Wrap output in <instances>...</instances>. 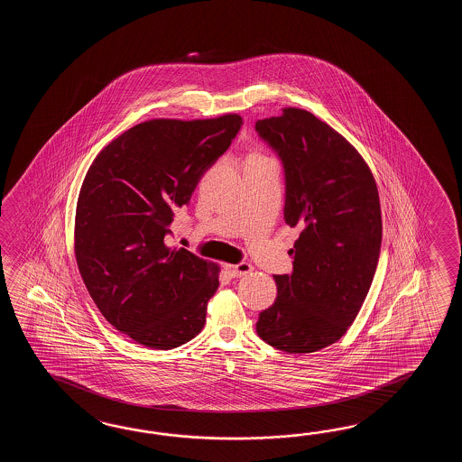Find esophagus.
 <instances>
[{
  "label": "esophagus",
  "instance_id": "obj_1",
  "mask_svg": "<svg viewBox=\"0 0 462 462\" xmlns=\"http://www.w3.org/2000/svg\"><path fill=\"white\" fill-rule=\"evenodd\" d=\"M226 271L231 277H243V275L249 274L253 271V265L249 263H239L236 265H226Z\"/></svg>",
  "mask_w": 462,
  "mask_h": 462
}]
</instances>
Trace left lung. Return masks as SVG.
<instances>
[{
  "label": "left lung",
  "mask_w": 462,
  "mask_h": 462,
  "mask_svg": "<svg viewBox=\"0 0 462 462\" xmlns=\"http://www.w3.org/2000/svg\"><path fill=\"white\" fill-rule=\"evenodd\" d=\"M284 165L285 223L302 233L291 274L274 275V304L257 335L287 354L335 344L354 324L370 291L382 247L374 175L346 138L302 108L255 122Z\"/></svg>",
  "instance_id": "8db88e82"
}]
</instances>
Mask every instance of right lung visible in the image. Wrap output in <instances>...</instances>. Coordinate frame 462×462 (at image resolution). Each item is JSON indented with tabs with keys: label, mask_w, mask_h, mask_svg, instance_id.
Here are the masks:
<instances>
[{
	"label": "right lung",
	"mask_w": 462,
	"mask_h": 462,
	"mask_svg": "<svg viewBox=\"0 0 462 462\" xmlns=\"http://www.w3.org/2000/svg\"><path fill=\"white\" fill-rule=\"evenodd\" d=\"M237 114L205 120L153 118L102 148L82 181L74 251L100 314L137 344L170 350L207 322L219 267L167 235L177 208L226 152Z\"/></svg>",
	"instance_id": "obj_1"
}]
</instances>
